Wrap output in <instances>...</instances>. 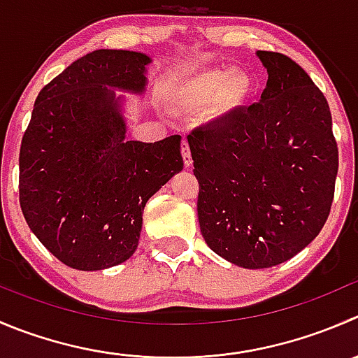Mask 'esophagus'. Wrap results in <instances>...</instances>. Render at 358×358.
I'll use <instances>...</instances> for the list:
<instances>
[{
    "mask_svg": "<svg viewBox=\"0 0 358 358\" xmlns=\"http://www.w3.org/2000/svg\"><path fill=\"white\" fill-rule=\"evenodd\" d=\"M180 150H182V157H183V164H185V168H189L190 164H192V155H190V147H189V141L183 138L182 140V145H180Z\"/></svg>",
    "mask_w": 358,
    "mask_h": 358,
    "instance_id": "1",
    "label": "esophagus"
}]
</instances>
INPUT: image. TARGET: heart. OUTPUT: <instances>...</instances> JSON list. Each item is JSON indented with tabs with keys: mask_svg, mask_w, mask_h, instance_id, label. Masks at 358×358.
Segmentation results:
<instances>
[{
	"mask_svg": "<svg viewBox=\"0 0 358 358\" xmlns=\"http://www.w3.org/2000/svg\"><path fill=\"white\" fill-rule=\"evenodd\" d=\"M250 82L231 69H206L190 76L183 85V101L190 108H206L220 99L224 108H234L246 98Z\"/></svg>",
	"mask_w": 358,
	"mask_h": 358,
	"instance_id": "1",
	"label": "heart"
}]
</instances>
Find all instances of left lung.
Wrapping results in <instances>:
<instances>
[{"label":"left lung","mask_w":358,"mask_h":358,"mask_svg":"<svg viewBox=\"0 0 358 358\" xmlns=\"http://www.w3.org/2000/svg\"><path fill=\"white\" fill-rule=\"evenodd\" d=\"M257 55L269 75L260 101L187 136L201 234L246 269L285 262L317 238L339 164L324 92L287 55Z\"/></svg>","instance_id":"obj_1"}]
</instances>
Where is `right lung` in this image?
Returning <instances> with one entry per match:
<instances>
[{
    "mask_svg": "<svg viewBox=\"0 0 358 358\" xmlns=\"http://www.w3.org/2000/svg\"><path fill=\"white\" fill-rule=\"evenodd\" d=\"M140 52L94 50L47 83L19 154V203L27 225L62 264L98 271L138 246L147 201L182 171L180 134L126 141L112 89L141 92Z\"/></svg>",
    "mask_w": 358,
    "mask_h": 358,
    "instance_id": "obj_1",
    "label": "right lung"
}]
</instances>
